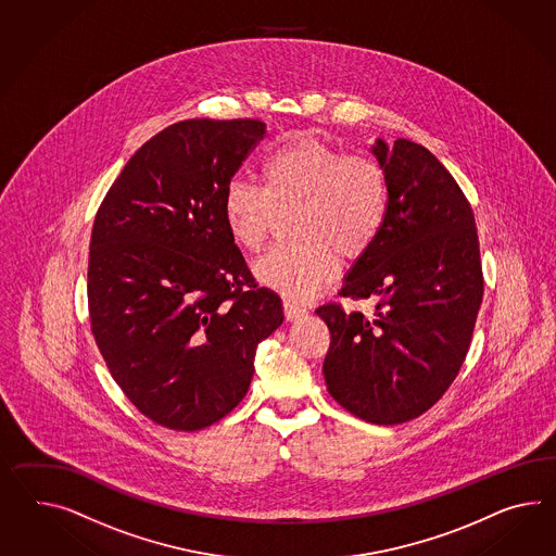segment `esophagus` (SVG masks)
<instances>
[{
  "label": "esophagus",
  "instance_id": "34e87169",
  "mask_svg": "<svg viewBox=\"0 0 556 556\" xmlns=\"http://www.w3.org/2000/svg\"><path fill=\"white\" fill-rule=\"evenodd\" d=\"M283 312H286L287 321H295V319H300V317L307 314V312H305V307H301V305H298L295 301L289 300L283 303Z\"/></svg>",
  "mask_w": 556,
  "mask_h": 556
}]
</instances>
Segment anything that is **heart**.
<instances>
[{
    "instance_id": "obj_1",
    "label": "heart",
    "mask_w": 556,
    "mask_h": 556,
    "mask_svg": "<svg viewBox=\"0 0 556 556\" xmlns=\"http://www.w3.org/2000/svg\"><path fill=\"white\" fill-rule=\"evenodd\" d=\"M263 188L232 180L223 198L226 230L255 253L277 212L295 208L291 235L253 265L263 286L309 300L338 277L340 255L358 258L380 237L389 214V184L380 165L348 155L314 134H295L263 157Z\"/></svg>"
}]
</instances>
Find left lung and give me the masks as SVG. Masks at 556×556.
<instances>
[{
    "instance_id": "obj_1",
    "label": "left lung",
    "mask_w": 556,
    "mask_h": 556,
    "mask_svg": "<svg viewBox=\"0 0 556 556\" xmlns=\"http://www.w3.org/2000/svg\"><path fill=\"white\" fill-rule=\"evenodd\" d=\"M389 184V214L375 244L345 273L340 295L375 312L328 303L324 378L331 396L366 422L417 419L466 361L483 295L471 206L445 165L408 139L370 146Z\"/></svg>"
}]
</instances>
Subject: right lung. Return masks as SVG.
<instances>
[{
    "label": "right lung",
    "mask_w": 556,
    "mask_h": 556,
    "mask_svg": "<svg viewBox=\"0 0 556 556\" xmlns=\"http://www.w3.org/2000/svg\"><path fill=\"white\" fill-rule=\"evenodd\" d=\"M258 119H186L134 153L97 212L90 328L121 391L151 420L200 431L239 405L256 345L283 324L223 216Z\"/></svg>",
    "instance_id": "1"
}]
</instances>
